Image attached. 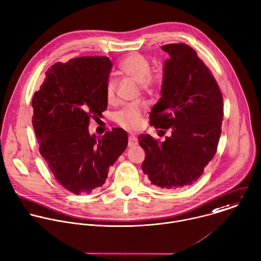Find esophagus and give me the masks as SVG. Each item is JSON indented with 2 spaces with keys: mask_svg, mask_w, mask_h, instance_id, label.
<instances>
[{
  "mask_svg": "<svg viewBox=\"0 0 261 261\" xmlns=\"http://www.w3.org/2000/svg\"><path fill=\"white\" fill-rule=\"evenodd\" d=\"M137 143H138L137 138H136L134 135L129 136V140H128V146H129V147H133V146L137 145Z\"/></svg>",
  "mask_w": 261,
  "mask_h": 261,
  "instance_id": "34e87169",
  "label": "esophagus"
}]
</instances>
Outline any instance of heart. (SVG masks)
Listing matches in <instances>:
<instances>
[{
  "instance_id": "heart-1",
  "label": "heart",
  "mask_w": 261,
  "mask_h": 261,
  "mask_svg": "<svg viewBox=\"0 0 261 261\" xmlns=\"http://www.w3.org/2000/svg\"><path fill=\"white\" fill-rule=\"evenodd\" d=\"M149 61L140 54H131L127 56L119 65V70L122 74L138 83L143 91H150L160 80V74L150 72ZM106 98L109 102H114L116 98V81L110 78L106 83ZM143 105H132L123 108L116 113L115 122L126 130H137L142 124Z\"/></svg>"
}]
</instances>
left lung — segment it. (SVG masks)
I'll return each mask as SVG.
<instances>
[{
	"instance_id": "1",
	"label": "left lung",
	"mask_w": 261,
	"mask_h": 261,
	"mask_svg": "<svg viewBox=\"0 0 261 261\" xmlns=\"http://www.w3.org/2000/svg\"><path fill=\"white\" fill-rule=\"evenodd\" d=\"M162 49L170 59L164 64L162 97L149 116L151 125L171 129V136L159 142L141 134L138 140L145 151L142 171L151 184L180 189L196 182L217 152L223 95L211 70L191 46L171 43Z\"/></svg>"
}]
</instances>
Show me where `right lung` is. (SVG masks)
Masks as SVG:
<instances>
[{
    "label": "right lung",
    "mask_w": 261,
    "mask_h": 261,
    "mask_svg": "<svg viewBox=\"0 0 261 261\" xmlns=\"http://www.w3.org/2000/svg\"><path fill=\"white\" fill-rule=\"evenodd\" d=\"M112 67L108 57L58 62L46 70L32 97V126L39 152L56 180L77 195L101 187L110 167L128 144L121 128L100 138L88 131L90 119L101 118L107 110L105 88Z\"/></svg>",
    "instance_id": "1"
}]
</instances>
